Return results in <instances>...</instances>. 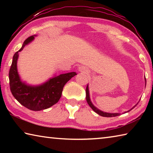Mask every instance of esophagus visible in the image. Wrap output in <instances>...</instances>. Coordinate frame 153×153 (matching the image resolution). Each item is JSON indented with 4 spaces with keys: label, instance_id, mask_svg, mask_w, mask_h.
<instances>
[{
    "label": "esophagus",
    "instance_id": "esophagus-1",
    "mask_svg": "<svg viewBox=\"0 0 153 153\" xmlns=\"http://www.w3.org/2000/svg\"><path fill=\"white\" fill-rule=\"evenodd\" d=\"M79 71H82V72H84L85 74H87L88 73V69L86 68V67H84V66H81L79 67Z\"/></svg>",
    "mask_w": 153,
    "mask_h": 153
}]
</instances>
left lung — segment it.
Here are the masks:
<instances>
[{"mask_svg":"<svg viewBox=\"0 0 153 153\" xmlns=\"http://www.w3.org/2000/svg\"><path fill=\"white\" fill-rule=\"evenodd\" d=\"M146 78H145V86H146ZM86 100H87V102L88 104L89 105V106L90 107L92 108V109L94 111V112L97 113V114H98V115H100V116H102V117H116V116H118L120 115V113H107V112H104V111H102L101 110L98 109V108H97L95 107V106L92 104V102L91 101V100H90V93H89V87H88V84L87 85V87H86ZM139 102V101H138ZM137 103V104H138ZM137 104L134 106V107L131 108L130 110L131 111V109H133V108L136 107V106L137 105ZM126 112H125L124 113H126Z\"/></svg>","mask_w":153,"mask_h":153,"instance_id":"left-lung-1","label":"left lung"}]
</instances>
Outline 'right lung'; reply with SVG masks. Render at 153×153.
Wrapping results in <instances>:
<instances>
[{
    "label": "right lung",
    "mask_w": 153,
    "mask_h": 153,
    "mask_svg": "<svg viewBox=\"0 0 153 153\" xmlns=\"http://www.w3.org/2000/svg\"><path fill=\"white\" fill-rule=\"evenodd\" d=\"M36 35L27 38L19 51L15 53L9 71V84L12 94L21 105L32 111L46 109L56 104L61 97L65 84L74 77L76 72L61 74L49 78L37 86L28 84L20 78L17 70L19 52L34 40Z\"/></svg>",
    "instance_id": "add662e5"
}]
</instances>
